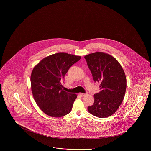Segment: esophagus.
Segmentation results:
<instances>
[{"label":"esophagus","instance_id":"obj_1","mask_svg":"<svg viewBox=\"0 0 151 151\" xmlns=\"http://www.w3.org/2000/svg\"><path fill=\"white\" fill-rule=\"evenodd\" d=\"M80 96H81V97H84V96H86V94L80 93Z\"/></svg>","mask_w":151,"mask_h":151}]
</instances>
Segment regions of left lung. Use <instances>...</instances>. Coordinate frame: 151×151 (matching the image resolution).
Segmentation results:
<instances>
[{
    "mask_svg": "<svg viewBox=\"0 0 151 151\" xmlns=\"http://www.w3.org/2000/svg\"><path fill=\"white\" fill-rule=\"evenodd\" d=\"M84 58L94 81L100 83L101 89L94 94L93 104L88 107V110L99 118L113 115L121 105L126 90L123 69L115 58L103 52L91 53Z\"/></svg>",
    "mask_w": 151,
    "mask_h": 151,
    "instance_id": "1",
    "label": "left lung"
}]
</instances>
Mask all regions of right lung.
<instances>
[{
	"label": "right lung",
	"mask_w": 151,
	"mask_h": 151,
	"mask_svg": "<svg viewBox=\"0 0 151 151\" xmlns=\"http://www.w3.org/2000/svg\"><path fill=\"white\" fill-rule=\"evenodd\" d=\"M80 56L58 52L44 58L35 66L30 76L33 98L40 109L52 117H62L72 110L76 94L62 89L61 81Z\"/></svg>",
	"instance_id": "right-lung-1"
}]
</instances>
